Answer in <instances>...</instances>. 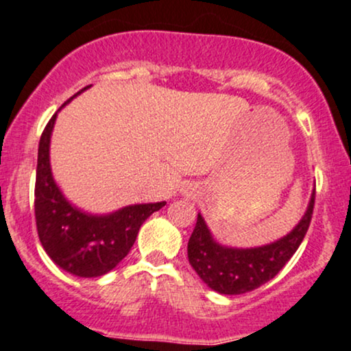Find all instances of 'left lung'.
<instances>
[{"instance_id":"8db88e82","label":"left lung","mask_w":351,"mask_h":351,"mask_svg":"<svg viewBox=\"0 0 351 351\" xmlns=\"http://www.w3.org/2000/svg\"><path fill=\"white\" fill-rule=\"evenodd\" d=\"M314 200L315 189L304 217L286 237L254 248L220 245L199 213L187 245L189 263L202 281L220 294L237 295L258 289L271 281L298 251L311 225Z\"/></svg>"}]
</instances>
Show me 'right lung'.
Listing matches in <instances>:
<instances>
[{"instance_id": "obj_1", "label": "right lung", "mask_w": 351, "mask_h": 351, "mask_svg": "<svg viewBox=\"0 0 351 351\" xmlns=\"http://www.w3.org/2000/svg\"><path fill=\"white\" fill-rule=\"evenodd\" d=\"M86 88L90 85L72 98ZM57 113L45 126L37 152L34 191L37 233L47 256L57 266L78 278H98L110 273L130 253L144 220L162 208L166 202L128 205L105 215L84 212L70 204L53 180L49 156Z\"/></svg>"}]
</instances>
